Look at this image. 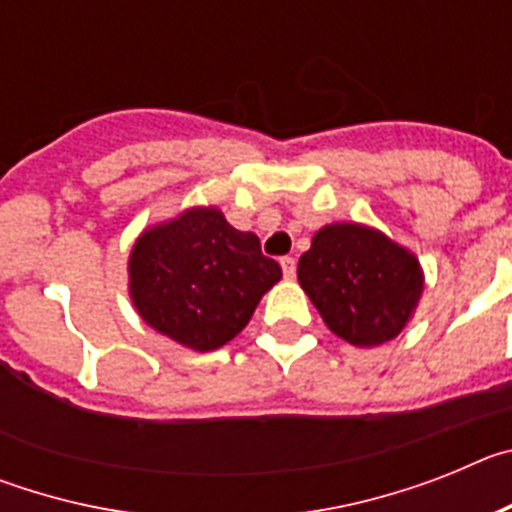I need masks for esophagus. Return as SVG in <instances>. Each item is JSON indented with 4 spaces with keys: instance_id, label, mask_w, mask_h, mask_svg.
<instances>
[{
    "instance_id": "34e87169",
    "label": "esophagus",
    "mask_w": 512,
    "mask_h": 512,
    "mask_svg": "<svg viewBox=\"0 0 512 512\" xmlns=\"http://www.w3.org/2000/svg\"><path fill=\"white\" fill-rule=\"evenodd\" d=\"M279 264H282L284 277H287V279H295V274H297V261L292 259V256H284V259L279 261Z\"/></svg>"
}]
</instances>
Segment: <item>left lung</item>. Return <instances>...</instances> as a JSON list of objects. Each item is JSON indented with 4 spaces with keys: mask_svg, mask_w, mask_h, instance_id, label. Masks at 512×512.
Segmentation results:
<instances>
[{
    "mask_svg": "<svg viewBox=\"0 0 512 512\" xmlns=\"http://www.w3.org/2000/svg\"><path fill=\"white\" fill-rule=\"evenodd\" d=\"M297 279L336 336L379 346L405 328L423 292L413 253L356 223L325 225L302 253Z\"/></svg>",
    "mask_w": 512,
    "mask_h": 512,
    "instance_id": "8db88e82",
    "label": "left lung"
}]
</instances>
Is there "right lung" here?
Here are the masks:
<instances>
[{"mask_svg":"<svg viewBox=\"0 0 512 512\" xmlns=\"http://www.w3.org/2000/svg\"><path fill=\"white\" fill-rule=\"evenodd\" d=\"M282 266L261 253L223 212L189 210L146 230L130 253V295L140 318L194 351H212L238 336Z\"/></svg>","mask_w":512,"mask_h":512,"instance_id":"add662e5","label":"right lung"}]
</instances>
